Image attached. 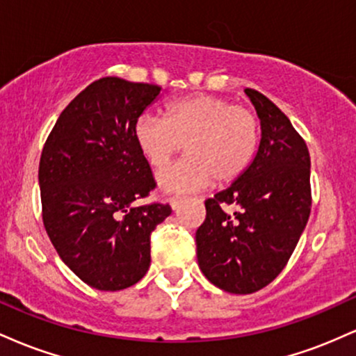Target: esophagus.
I'll return each mask as SVG.
<instances>
[{"instance_id":"1","label":"esophagus","mask_w":356,"mask_h":356,"mask_svg":"<svg viewBox=\"0 0 356 356\" xmlns=\"http://www.w3.org/2000/svg\"><path fill=\"white\" fill-rule=\"evenodd\" d=\"M181 201H182V197H179V195H172V197L169 199L170 207H172V209H177V206L181 204Z\"/></svg>"}]
</instances>
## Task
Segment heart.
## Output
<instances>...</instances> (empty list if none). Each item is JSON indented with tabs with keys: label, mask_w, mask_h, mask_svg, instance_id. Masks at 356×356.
<instances>
[{
	"label": "heart",
	"mask_w": 356,
	"mask_h": 356,
	"mask_svg": "<svg viewBox=\"0 0 356 356\" xmlns=\"http://www.w3.org/2000/svg\"><path fill=\"white\" fill-rule=\"evenodd\" d=\"M136 142L155 170L184 159L159 177L165 191H194L229 184L248 170L259 147V120L251 108L226 97L194 93L167 105L165 118L142 115L134 129Z\"/></svg>",
	"instance_id": "obj_1"
}]
</instances>
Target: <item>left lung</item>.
Returning a JSON list of instances; mask_svg holds the SVG:
<instances>
[{"mask_svg": "<svg viewBox=\"0 0 356 356\" xmlns=\"http://www.w3.org/2000/svg\"><path fill=\"white\" fill-rule=\"evenodd\" d=\"M246 93L261 120L259 149L238 181L204 202L195 232L204 276L234 295L259 291L283 271L312 212L306 142L268 97Z\"/></svg>", "mask_w": 356, "mask_h": 356, "instance_id": "obj_1", "label": "left lung"}]
</instances>
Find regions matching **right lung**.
Returning a JSON list of instances; mask_svg holds the SVG:
<instances>
[{"label": "right lung", "mask_w": 356, "mask_h": 356, "mask_svg": "<svg viewBox=\"0 0 356 356\" xmlns=\"http://www.w3.org/2000/svg\"><path fill=\"white\" fill-rule=\"evenodd\" d=\"M161 87L104 76L60 113L38 181L48 238L65 264L100 291L136 284L150 266V234L169 204L134 206L155 189L134 129Z\"/></svg>", "instance_id": "right-lung-1"}]
</instances>
